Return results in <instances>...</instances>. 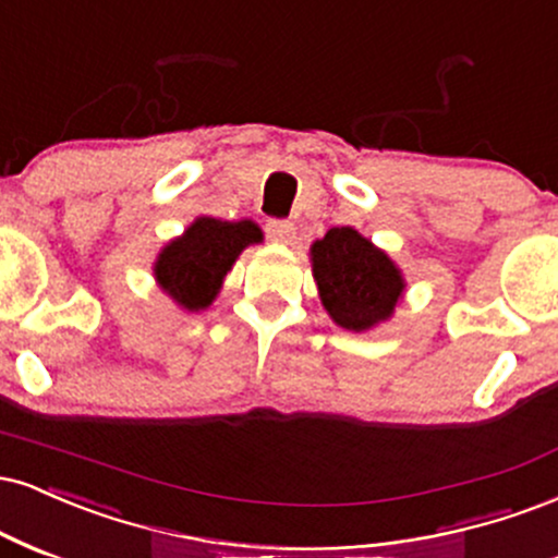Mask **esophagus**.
Returning a JSON list of instances; mask_svg holds the SVG:
<instances>
[{"instance_id":"1","label":"esophagus","mask_w":558,"mask_h":558,"mask_svg":"<svg viewBox=\"0 0 558 558\" xmlns=\"http://www.w3.org/2000/svg\"><path fill=\"white\" fill-rule=\"evenodd\" d=\"M296 228H293L291 220H280V218H270L267 220V236L275 241H291Z\"/></svg>"}]
</instances>
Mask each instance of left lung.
I'll return each instance as SVG.
<instances>
[{
  "mask_svg": "<svg viewBox=\"0 0 558 558\" xmlns=\"http://www.w3.org/2000/svg\"><path fill=\"white\" fill-rule=\"evenodd\" d=\"M322 304L345 330H368L392 314L402 293L400 270L353 228H330L312 246Z\"/></svg>",
  "mask_w": 558,
  "mask_h": 558,
  "instance_id": "8db88e82",
  "label": "left lung"
}]
</instances>
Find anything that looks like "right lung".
<instances>
[{
  "instance_id": "1",
  "label": "right lung",
  "mask_w": 558,
  "mask_h": 558,
  "mask_svg": "<svg viewBox=\"0 0 558 558\" xmlns=\"http://www.w3.org/2000/svg\"><path fill=\"white\" fill-rule=\"evenodd\" d=\"M262 241L259 228L252 220L197 218L186 233L171 241L156 262L160 288L190 312L210 306L223 275L231 270L241 250Z\"/></svg>"
}]
</instances>
